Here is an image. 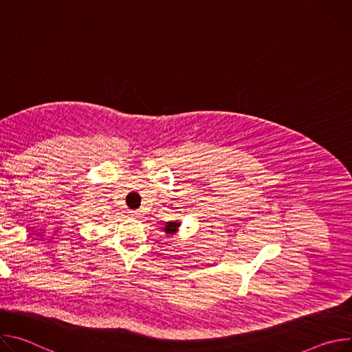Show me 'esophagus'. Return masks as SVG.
Listing matches in <instances>:
<instances>
[{"label": "esophagus", "mask_w": 352, "mask_h": 352, "mask_svg": "<svg viewBox=\"0 0 352 352\" xmlns=\"http://www.w3.org/2000/svg\"><path fill=\"white\" fill-rule=\"evenodd\" d=\"M129 216H131L132 219H138V217L142 216V213H140L139 210H132V212H129Z\"/></svg>", "instance_id": "esophagus-1"}]
</instances>
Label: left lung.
<instances>
[{"label":"left lung","instance_id":"1","mask_svg":"<svg viewBox=\"0 0 352 352\" xmlns=\"http://www.w3.org/2000/svg\"><path fill=\"white\" fill-rule=\"evenodd\" d=\"M179 226L181 223L179 221H167L164 223V227H163V231L167 234V235H175L178 231H179Z\"/></svg>","mask_w":352,"mask_h":352}]
</instances>
